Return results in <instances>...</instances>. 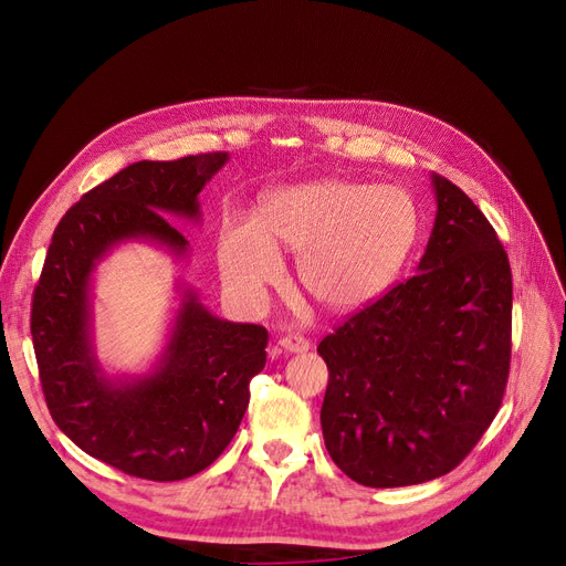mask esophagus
I'll list each match as a JSON object with an SVG mask.
<instances>
[{
    "mask_svg": "<svg viewBox=\"0 0 566 566\" xmlns=\"http://www.w3.org/2000/svg\"><path fill=\"white\" fill-rule=\"evenodd\" d=\"M279 347L283 349V352H287V354H304V352H310V339L306 337H302V335H283L281 339H279Z\"/></svg>",
    "mask_w": 566,
    "mask_h": 566,
    "instance_id": "34e87169",
    "label": "esophagus"
}]
</instances>
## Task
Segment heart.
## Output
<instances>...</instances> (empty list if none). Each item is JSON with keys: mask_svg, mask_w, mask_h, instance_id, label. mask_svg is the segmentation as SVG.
<instances>
[{"mask_svg": "<svg viewBox=\"0 0 566 566\" xmlns=\"http://www.w3.org/2000/svg\"><path fill=\"white\" fill-rule=\"evenodd\" d=\"M420 229L416 200L399 186L318 179L269 193L252 219L221 235V276L235 295L260 302L281 276L276 248L300 252L297 276L331 312H356L399 276Z\"/></svg>", "mask_w": 566, "mask_h": 566, "instance_id": "heart-1", "label": "heart"}]
</instances>
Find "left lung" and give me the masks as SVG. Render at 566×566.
I'll return each mask as SVG.
<instances>
[{"label":"left lung","mask_w":566,"mask_h":566,"mask_svg":"<svg viewBox=\"0 0 566 566\" xmlns=\"http://www.w3.org/2000/svg\"><path fill=\"white\" fill-rule=\"evenodd\" d=\"M434 227L418 273L321 339L325 449L354 482L413 486L451 472L499 413L512 273L482 210L432 172Z\"/></svg>","instance_id":"obj_1"}]
</instances>
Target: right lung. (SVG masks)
Segmentation results:
<instances>
[{"mask_svg": "<svg viewBox=\"0 0 566 566\" xmlns=\"http://www.w3.org/2000/svg\"><path fill=\"white\" fill-rule=\"evenodd\" d=\"M227 163L229 153L144 160L92 188L59 221L32 297L30 333L51 418L84 453L132 476L177 482L212 465L266 364V328L214 316L181 281L148 373L111 375L94 345L96 266L125 243L188 260L191 245L167 217L198 224V193Z\"/></svg>", "mask_w": 566, "mask_h": 566, "instance_id": "1", "label": "right lung"}]
</instances>
